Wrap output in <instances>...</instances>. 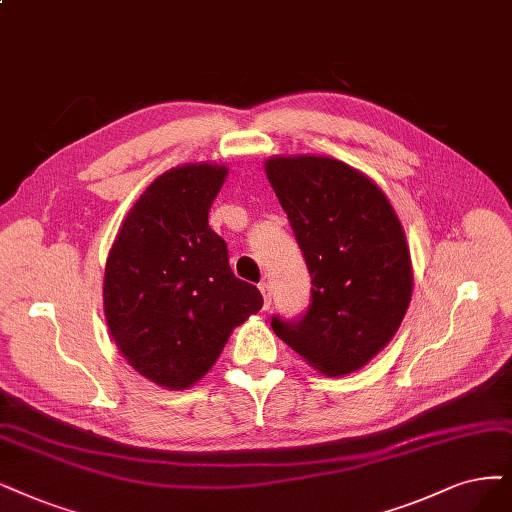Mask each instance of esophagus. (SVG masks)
<instances>
[{
    "label": "esophagus",
    "mask_w": 512,
    "mask_h": 512,
    "mask_svg": "<svg viewBox=\"0 0 512 512\" xmlns=\"http://www.w3.org/2000/svg\"><path fill=\"white\" fill-rule=\"evenodd\" d=\"M259 291H261V295H263V308L268 310V306L272 304V287H270V282H259Z\"/></svg>",
    "instance_id": "obj_1"
}]
</instances>
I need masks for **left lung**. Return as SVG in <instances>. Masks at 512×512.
Returning <instances> with one entry per match:
<instances>
[{
  "label": "left lung",
  "instance_id": "8db88e82",
  "mask_svg": "<svg viewBox=\"0 0 512 512\" xmlns=\"http://www.w3.org/2000/svg\"><path fill=\"white\" fill-rule=\"evenodd\" d=\"M266 175L308 266L310 306L272 316L274 333L327 375L367 365L399 329L413 274L403 225L384 192L323 156L272 158Z\"/></svg>",
  "mask_w": 512,
  "mask_h": 512
}]
</instances>
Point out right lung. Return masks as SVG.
I'll return each instance as SVG.
<instances>
[{
	"label": "right lung",
	"mask_w": 512,
	"mask_h": 512,
	"mask_svg": "<svg viewBox=\"0 0 512 512\" xmlns=\"http://www.w3.org/2000/svg\"><path fill=\"white\" fill-rule=\"evenodd\" d=\"M227 177L217 164L160 175L132 204L105 266V318L113 342L147 380L168 390L196 384L232 329L263 297L234 276L208 211Z\"/></svg>",
	"instance_id": "right-lung-1"
}]
</instances>
